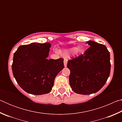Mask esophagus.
Returning <instances> with one entry per match:
<instances>
[{
  "instance_id": "esophagus-1",
  "label": "esophagus",
  "mask_w": 122,
  "mask_h": 122,
  "mask_svg": "<svg viewBox=\"0 0 122 122\" xmlns=\"http://www.w3.org/2000/svg\"><path fill=\"white\" fill-rule=\"evenodd\" d=\"M67 62H68V60L65 59H64V61H63V63H64V66H65V67H67Z\"/></svg>"
}]
</instances>
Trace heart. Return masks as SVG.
Returning a JSON list of instances; mask_svg holds the SVG:
<instances>
[{
	"label": "heart",
	"mask_w": 122,
	"mask_h": 122,
	"mask_svg": "<svg viewBox=\"0 0 122 122\" xmlns=\"http://www.w3.org/2000/svg\"><path fill=\"white\" fill-rule=\"evenodd\" d=\"M81 51V49L80 48H77V47H73V48L65 49V50L64 51V54H65L66 55H69L75 52L76 54H78L80 53Z\"/></svg>",
	"instance_id": "obj_1"
}]
</instances>
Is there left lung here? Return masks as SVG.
Returning a JSON list of instances; mask_svg holds the SVG:
<instances>
[{
    "label": "left lung",
    "instance_id": "1",
    "mask_svg": "<svg viewBox=\"0 0 122 122\" xmlns=\"http://www.w3.org/2000/svg\"><path fill=\"white\" fill-rule=\"evenodd\" d=\"M90 47L83 54L68 61L71 71L69 84L78 94L96 93L102 88L110 75V53L104 45L93 41L86 42Z\"/></svg>",
    "mask_w": 122,
    "mask_h": 122
}]
</instances>
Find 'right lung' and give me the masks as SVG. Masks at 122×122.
Segmentation results:
<instances>
[{"instance_id": "right-lung-1", "label": "right lung", "mask_w": 122, "mask_h": 122, "mask_svg": "<svg viewBox=\"0 0 122 122\" xmlns=\"http://www.w3.org/2000/svg\"><path fill=\"white\" fill-rule=\"evenodd\" d=\"M51 47L50 42H33L19 46L14 54L13 76L27 93L36 95L49 93L55 77L64 68L63 59H47Z\"/></svg>"}]
</instances>
